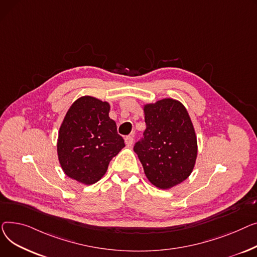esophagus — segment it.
<instances>
[{"label": "esophagus", "instance_id": "obj_1", "mask_svg": "<svg viewBox=\"0 0 257 257\" xmlns=\"http://www.w3.org/2000/svg\"><path fill=\"white\" fill-rule=\"evenodd\" d=\"M124 141H125V144H126L127 146H132V144H133V142H134L133 136H126V137L124 138Z\"/></svg>", "mask_w": 257, "mask_h": 257}]
</instances>
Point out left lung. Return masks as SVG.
Listing matches in <instances>:
<instances>
[{
  "mask_svg": "<svg viewBox=\"0 0 257 257\" xmlns=\"http://www.w3.org/2000/svg\"><path fill=\"white\" fill-rule=\"evenodd\" d=\"M146 130L134 146L148 180L167 190L187 179L197 158V139L185 105L164 98L144 105Z\"/></svg>",
  "mask_w": 257,
  "mask_h": 257,
  "instance_id": "1",
  "label": "left lung"
}]
</instances>
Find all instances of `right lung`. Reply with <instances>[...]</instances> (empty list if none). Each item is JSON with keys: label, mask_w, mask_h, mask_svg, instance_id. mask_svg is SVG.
Returning a JSON list of instances; mask_svg holds the SVG:
<instances>
[{"label": "right lung", "mask_w": 257, "mask_h": 257, "mask_svg": "<svg viewBox=\"0 0 257 257\" xmlns=\"http://www.w3.org/2000/svg\"><path fill=\"white\" fill-rule=\"evenodd\" d=\"M109 112V102L82 96L70 105L60 126L57 142L60 165L68 177L81 184L98 182L110 161L125 146Z\"/></svg>", "instance_id": "right-lung-1"}]
</instances>
